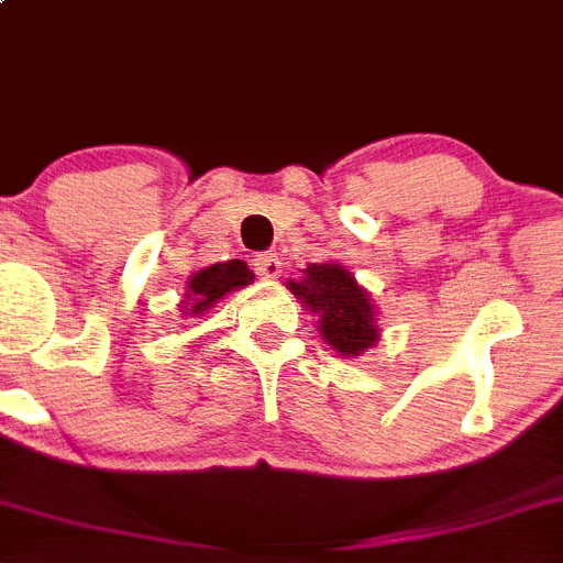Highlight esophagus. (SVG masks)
Here are the masks:
<instances>
[{
	"label": "esophagus",
	"mask_w": 563,
	"mask_h": 563,
	"mask_svg": "<svg viewBox=\"0 0 563 563\" xmlns=\"http://www.w3.org/2000/svg\"><path fill=\"white\" fill-rule=\"evenodd\" d=\"M252 266H254V272H257V275L272 277V280H275V277H280V272H283V263H280V257H277V254H257Z\"/></svg>",
	"instance_id": "34e87169"
}]
</instances>
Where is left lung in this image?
Returning <instances> with one entry per match:
<instances>
[{"mask_svg":"<svg viewBox=\"0 0 563 563\" xmlns=\"http://www.w3.org/2000/svg\"><path fill=\"white\" fill-rule=\"evenodd\" d=\"M297 300L320 317V334L340 356H360L379 340L368 291L340 263H311L300 280H288Z\"/></svg>","mask_w":563,"mask_h":563,"instance_id":"left-lung-1","label":"left lung"}]
</instances>
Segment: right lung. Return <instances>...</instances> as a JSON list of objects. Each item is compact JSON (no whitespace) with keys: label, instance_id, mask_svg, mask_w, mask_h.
I'll list each match as a JSON object with an SVG mask.
<instances>
[{"label":"right lung","instance_id":"1","mask_svg":"<svg viewBox=\"0 0 563 563\" xmlns=\"http://www.w3.org/2000/svg\"><path fill=\"white\" fill-rule=\"evenodd\" d=\"M252 280L254 275L243 261H227L200 268L189 277L187 297H184V306H180L184 317L203 314V311L212 309L214 302L223 300L229 291H238V288L249 286Z\"/></svg>","mask_w":563,"mask_h":563}]
</instances>
